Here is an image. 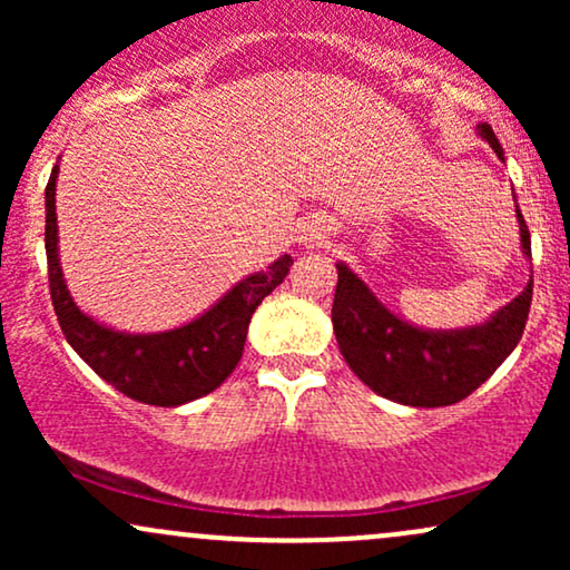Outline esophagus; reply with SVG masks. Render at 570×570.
Returning <instances> with one entry per match:
<instances>
[{
	"label": "esophagus",
	"instance_id": "1",
	"mask_svg": "<svg viewBox=\"0 0 570 570\" xmlns=\"http://www.w3.org/2000/svg\"><path fill=\"white\" fill-rule=\"evenodd\" d=\"M322 235H324V227H318V225H311L305 230V240H322Z\"/></svg>",
	"mask_w": 570,
	"mask_h": 570
}]
</instances>
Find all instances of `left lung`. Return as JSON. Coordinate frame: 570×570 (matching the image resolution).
Masks as SVG:
<instances>
[{
    "instance_id": "obj_1",
    "label": "left lung",
    "mask_w": 570,
    "mask_h": 570,
    "mask_svg": "<svg viewBox=\"0 0 570 570\" xmlns=\"http://www.w3.org/2000/svg\"><path fill=\"white\" fill-rule=\"evenodd\" d=\"M480 136L503 158L493 128L482 122ZM517 222L522 252L531 257V233L520 208ZM531 297L533 281L485 324L429 332L396 318L362 278L337 263L332 324L343 358L375 394L410 407H448L480 389L514 351L525 330Z\"/></svg>"
}]
</instances>
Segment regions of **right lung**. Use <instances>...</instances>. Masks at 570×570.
Instances as JSON below:
<instances>
[{
    "label": "right lung",
    "mask_w": 570,
    "mask_h": 570,
    "mask_svg": "<svg viewBox=\"0 0 570 570\" xmlns=\"http://www.w3.org/2000/svg\"><path fill=\"white\" fill-rule=\"evenodd\" d=\"M56 176L58 166L45 187V212H48L45 252H48L50 299L71 348L80 353L96 375L141 404L176 407L219 389L240 362L252 313L286 278L294 259L284 254L267 271L244 278L212 311L179 330L122 335L96 324L71 303L58 265Z\"/></svg>",
    "instance_id": "right-lung-1"
}]
</instances>
